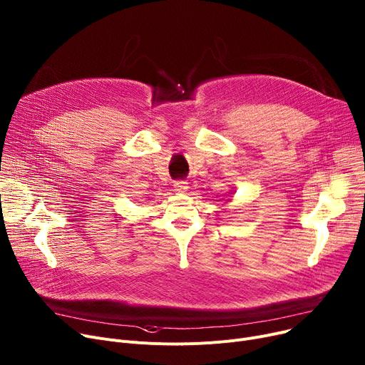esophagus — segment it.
Returning <instances> with one entry per match:
<instances>
[{"mask_svg":"<svg viewBox=\"0 0 365 365\" xmlns=\"http://www.w3.org/2000/svg\"><path fill=\"white\" fill-rule=\"evenodd\" d=\"M175 190L176 192H186L187 190V182H183V180H179V182H175Z\"/></svg>","mask_w":365,"mask_h":365,"instance_id":"esophagus-1","label":"esophagus"}]
</instances>
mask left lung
Here are the masks:
<instances>
[{"label": "left lung", "mask_w": 365, "mask_h": 365, "mask_svg": "<svg viewBox=\"0 0 365 365\" xmlns=\"http://www.w3.org/2000/svg\"><path fill=\"white\" fill-rule=\"evenodd\" d=\"M230 192H232V193H233V190H230Z\"/></svg>", "instance_id": "obj_1"}]
</instances>
